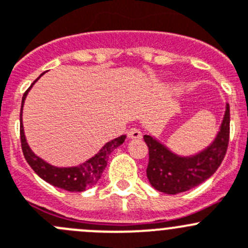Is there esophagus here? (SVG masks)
<instances>
[{
	"instance_id": "obj_1",
	"label": "esophagus",
	"mask_w": 248,
	"mask_h": 248,
	"mask_svg": "<svg viewBox=\"0 0 248 248\" xmlns=\"http://www.w3.org/2000/svg\"><path fill=\"white\" fill-rule=\"evenodd\" d=\"M128 138L134 139V140H139V139L142 138V134H141V131L138 128H131L128 131Z\"/></svg>"
}]
</instances>
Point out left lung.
<instances>
[{
    "label": "left lung",
    "mask_w": 248,
    "mask_h": 248,
    "mask_svg": "<svg viewBox=\"0 0 248 248\" xmlns=\"http://www.w3.org/2000/svg\"><path fill=\"white\" fill-rule=\"evenodd\" d=\"M230 138V107L226 105L220 131L214 142L193 157H178L150 135L143 136L148 147V181L155 190L168 195L185 192L211 178L223 162Z\"/></svg>",
    "instance_id": "1"
}]
</instances>
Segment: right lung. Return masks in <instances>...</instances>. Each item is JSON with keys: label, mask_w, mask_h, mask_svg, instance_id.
<instances>
[{"label": "right lung", "mask_w": 248, "mask_h": 248, "mask_svg": "<svg viewBox=\"0 0 248 248\" xmlns=\"http://www.w3.org/2000/svg\"><path fill=\"white\" fill-rule=\"evenodd\" d=\"M35 81L32 82L31 86L35 84ZM31 86L23 95L22 109L23 103H24L25 97H27V93H29ZM125 138V135H122L119 138L107 142L101 148V151L95 157H93L91 159L85 162V163L80 164V166L73 167V168H56V167L49 166L48 163L40 159L37 155H35L32 153V151L28 146L27 141H25L24 129H23L22 124V110H20V143H22L23 155H24L28 164L45 181H47L51 185L56 186V187L72 191V192H81V191H85L86 188L91 187V186L96 185L98 183V180L102 176L103 170L107 167L109 155L118 146H120L124 142Z\"/></svg>", "instance_id": "right-lung-1"}]
</instances>
